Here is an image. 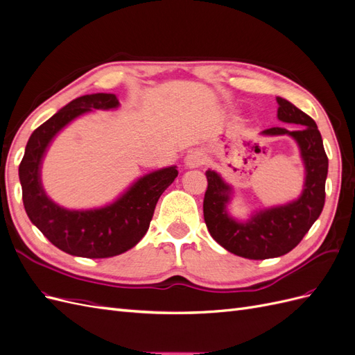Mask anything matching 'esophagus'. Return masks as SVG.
Listing matches in <instances>:
<instances>
[{"instance_id":"esophagus-1","label":"esophagus","mask_w":355,"mask_h":355,"mask_svg":"<svg viewBox=\"0 0 355 355\" xmlns=\"http://www.w3.org/2000/svg\"><path fill=\"white\" fill-rule=\"evenodd\" d=\"M204 161H206V155H204L198 149H194V151H191L187 157H185V164L189 168H196L204 164Z\"/></svg>"}]
</instances>
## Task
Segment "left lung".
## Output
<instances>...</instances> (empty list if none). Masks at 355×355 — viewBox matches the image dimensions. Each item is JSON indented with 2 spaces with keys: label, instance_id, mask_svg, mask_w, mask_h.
<instances>
[{
  "label": "left lung",
  "instance_id": "8db88e82",
  "mask_svg": "<svg viewBox=\"0 0 355 355\" xmlns=\"http://www.w3.org/2000/svg\"><path fill=\"white\" fill-rule=\"evenodd\" d=\"M277 118L282 123L296 124L297 130L283 127L266 128L263 136L287 135L295 139L305 167V182L300 196L283 206L254 211L247 220H239L228 213L232 187L214 170H207V191L202 213L211 237L228 252L245 259H270L288 253L318 219L324 207L329 159L315 121L293 103L277 98Z\"/></svg>",
  "mask_w": 355,
  "mask_h": 355
}]
</instances>
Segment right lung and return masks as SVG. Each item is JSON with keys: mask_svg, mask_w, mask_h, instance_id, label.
Segmentation results:
<instances>
[{"mask_svg": "<svg viewBox=\"0 0 355 355\" xmlns=\"http://www.w3.org/2000/svg\"><path fill=\"white\" fill-rule=\"evenodd\" d=\"M120 106L111 93L85 94L63 106L31 135L19 166L28 218L58 249L72 256L112 257L130 250L144 239L157 201L173 184L176 166L151 171L128 187L111 204L89 210H69L53 201L41 184V164L53 139L75 118L90 111Z\"/></svg>", "mask_w": 355, "mask_h": 355, "instance_id": "1", "label": "right lung"}]
</instances>
